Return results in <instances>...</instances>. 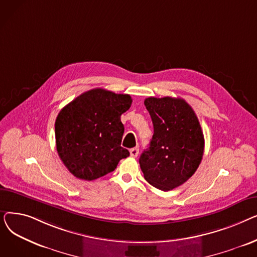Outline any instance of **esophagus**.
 Returning a JSON list of instances; mask_svg holds the SVG:
<instances>
[{"label": "esophagus", "mask_w": 257, "mask_h": 257, "mask_svg": "<svg viewBox=\"0 0 257 257\" xmlns=\"http://www.w3.org/2000/svg\"><path fill=\"white\" fill-rule=\"evenodd\" d=\"M139 152H140V149H139L138 147H137V148H132V149L130 150V156H132V157H138Z\"/></svg>", "instance_id": "1"}]
</instances>
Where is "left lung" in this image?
Returning a JSON list of instances; mask_svg holds the SVG:
<instances>
[{
  "label": "left lung",
  "mask_w": 257,
  "mask_h": 257,
  "mask_svg": "<svg viewBox=\"0 0 257 257\" xmlns=\"http://www.w3.org/2000/svg\"><path fill=\"white\" fill-rule=\"evenodd\" d=\"M154 134L143 152L140 166L145 179L161 191H171L190 179L204 153V137L199 119L183 99L145 100Z\"/></svg>",
  "instance_id": "8db88e82"
}]
</instances>
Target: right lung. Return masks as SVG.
<instances>
[{
  "instance_id": "obj_1",
  "label": "right lung",
  "mask_w": 257,
  "mask_h": 257,
  "mask_svg": "<svg viewBox=\"0 0 257 257\" xmlns=\"http://www.w3.org/2000/svg\"><path fill=\"white\" fill-rule=\"evenodd\" d=\"M132 103L129 94L94 88L64 106L55 121L58 155L75 177L91 181L115 170L129 156L120 146V115Z\"/></svg>"
}]
</instances>
